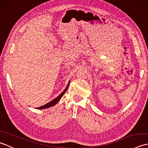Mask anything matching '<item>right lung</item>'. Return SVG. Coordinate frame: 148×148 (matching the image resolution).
I'll use <instances>...</instances> for the list:
<instances>
[{
  "mask_svg": "<svg viewBox=\"0 0 148 148\" xmlns=\"http://www.w3.org/2000/svg\"><path fill=\"white\" fill-rule=\"evenodd\" d=\"M69 83H70V81H69V83L67 84V87L65 88V89L64 90V92H63L62 93H61L60 94V95H58L57 97H56L55 99H54L53 100H52L51 102H49L48 103H47L46 104L42 106H40L39 107V108H37V109H46V108H50V107H52L53 106H55L56 103H57V102L59 101L60 100V99L62 97V96L64 95V93H65L66 91L68 89V87H69Z\"/></svg>",
  "mask_w": 148,
  "mask_h": 148,
  "instance_id": "add662e5",
  "label": "right lung"
}]
</instances>
